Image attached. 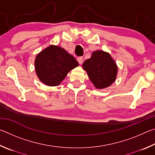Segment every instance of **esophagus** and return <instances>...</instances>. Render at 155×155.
<instances>
[{
	"label": "esophagus",
	"instance_id": "1",
	"mask_svg": "<svg viewBox=\"0 0 155 155\" xmlns=\"http://www.w3.org/2000/svg\"><path fill=\"white\" fill-rule=\"evenodd\" d=\"M83 59L82 57H78V58H77V61H78V63H79L80 65L83 64Z\"/></svg>",
	"mask_w": 155,
	"mask_h": 155
}]
</instances>
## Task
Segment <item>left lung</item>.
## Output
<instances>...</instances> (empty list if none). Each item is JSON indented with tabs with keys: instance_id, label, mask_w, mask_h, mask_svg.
Listing matches in <instances>:
<instances>
[{
	"instance_id": "1",
	"label": "left lung",
	"mask_w": 155,
	"mask_h": 155,
	"mask_svg": "<svg viewBox=\"0 0 155 155\" xmlns=\"http://www.w3.org/2000/svg\"><path fill=\"white\" fill-rule=\"evenodd\" d=\"M83 68L97 89L108 87L116 79L117 66L109 52H93L90 58L84 61Z\"/></svg>"
}]
</instances>
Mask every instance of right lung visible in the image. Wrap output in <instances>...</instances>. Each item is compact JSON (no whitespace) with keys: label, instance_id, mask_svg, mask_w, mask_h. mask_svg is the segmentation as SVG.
Masks as SVG:
<instances>
[{"label":"right lung","instance_id":"1","mask_svg":"<svg viewBox=\"0 0 155 155\" xmlns=\"http://www.w3.org/2000/svg\"><path fill=\"white\" fill-rule=\"evenodd\" d=\"M72 54L59 46L51 45L37 54L35 69L39 79L46 85L57 86L68 73L78 66Z\"/></svg>","mask_w":155,"mask_h":155}]
</instances>
